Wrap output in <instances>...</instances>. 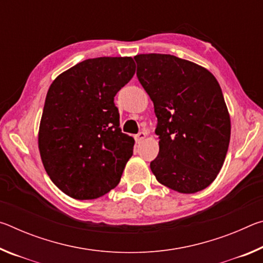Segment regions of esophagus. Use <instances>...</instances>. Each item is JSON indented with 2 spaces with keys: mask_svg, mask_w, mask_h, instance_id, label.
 <instances>
[{
  "mask_svg": "<svg viewBox=\"0 0 263 263\" xmlns=\"http://www.w3.org/2000/svg\"><path fill=\"white\" fill-rule=\"evenodd\" d=\"M146 136H147V133H146L145 131H141V132L138 133V135L135 137V139H136V141L138 142V144H140V142L145 139Z\"/></svg>",
  "mask_w": 263,
  "mask_h": 263,
  "instance_id": "obj_1",
  "label": "esophagus"
}]
</instances>
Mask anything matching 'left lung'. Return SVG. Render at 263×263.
Returning a JSON list of instances; mask_svg holds the SVG:
<instances>
[{"mask_svg": "<svg viewBox=\"0 0 263 263\" xmlns=\"http://www.w3.org/2000/svg\"><path fill=\"white\" fill-rule=\"evenodd\" d=\"M137 77L154 104L159 154L151 171L181 194L210 185L229 149L231 119L221 89L206 68L171 54H138Z\"/></svg>", "mask_w": 263, "mask_h": 263, "instance_id": "1", "label": "left lung"}]
</instances>
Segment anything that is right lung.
Wrapping results in <instances>:
<instances>
[{
    "label": "right lung",
    "instance_id": "1",
    "mask_svg": "<svg viewBox=\"0 0 263 263\" xmlns=\"http://www.w3.org/2000/svg\"><path fill=\"white\" fill-rule=\"evenodd\" d=\"M135 73L131 57L94 58L48 89L38 147L47 175L69 197L99 198L121 181L135 139L122 133L114 97Z\"/></svg>",
    "mask_w": 263,
    "mask_h": 263
}]
</instances>
